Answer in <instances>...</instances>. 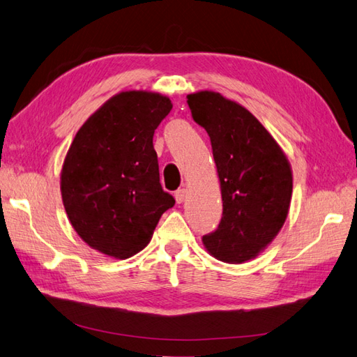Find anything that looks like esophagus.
<instances>
[{"instance_id": "1", "label": "esophagus", "mask_w": 357, "mask_h": 357, "mask_svg": "<svg viewBox=\"0 0 357 357\" xmlns=\"http://www.w3.org/2000/svg\"><path fill=\"white\" fill-rule=\"evenodd\" d=\"M187 188H179L178 190V192L175 193V199H176V202L178 204H182V202H184L185 201V199H187Z\"/></svg>"}]
</instances>
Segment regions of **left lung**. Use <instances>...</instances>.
<instances>
[{"label":"left lung","mask_w":357,"mask_h":357,"mask_svg":"<svg viewBox=\"0 0 357 357\" xmlns=\"http://www.w3.org/2000/svg\"><path fill=\"white\" fill-rule=\"evenodd\" d=\"M193 120L206 130L218 167L223 213L202 237L225 263L255 259L283 228L292 199V169L283 149L254 115L214 91L187 96Z\"/></svg>","instance_id":"obj_1"}]
</instances>
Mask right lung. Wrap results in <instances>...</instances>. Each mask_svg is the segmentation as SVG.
<instances>
[{"label": "right lung", "instance_id": "add662e5", "mask_svg": "<svg viewBox=\"0 0 357 357\" xmlns=\"http://www.w3.org/2000/svg\"><path fill=\"white\" fill-rule=\"evenodd\" d=\"M169 97L123 91L82 124L66 152L61 193L74 231L93 250L129 259L151 242L175 205L160 182L153 134L172 111Z\"/></svg>", "mask_w": 357, "mask_h": 357}]
</instances>
